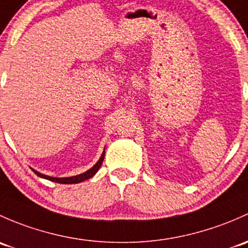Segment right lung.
Listing matches in <instances>:
<instances>
[{
    "label": "right lung",
    "instance_id": "obj_1",
    "mask_svg": "<svg viewBox=\"0 0 248 248\" xmlns=\"http://www.w3.org/2000/svg\"><path fill=\"white\" fill-rule=\"evenodd\" d=\"M103 159H104V151L102 153V155H101V158L98 159L97 163L95 164V165L93 166V168L90 169V170L83 172V173L80 174H77V176H72V177H64V178H57V177H49V176H46V174H43L40 173V172L34 171V173L36 176L41 177V178H45V179H48V181H52V182H56V183H61V184H76V183H80V182L85 181V179H89L91 177L93 176V174L96 173L98 170H100L101 165H102L103 163Z\"/></svg>",
    "mask_w": 248,
    "mask_h": 248
}]
</instances>
